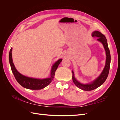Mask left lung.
<instances>
[{
    "mask_svg": "<svg viewBox=\"0 0 120 120\" xmlns=\"http://www.w3.org/2000/svg\"><path fill=\"white\" fill-rule=\"evenodd\" d=\"M92 36L95 38H98V41L102 43V44L103 45L106 53V61L104 70L96 80L93 82L92 83H89V84H82V83L79 82L75 77L74 71H72V81H73L75 85L78 87L79 88L82 90H86V91H88V90L90 91V90H92L97 89L98 87L101 86L105 82L108 76L109 72L111 63L110 52L109 49L108 48L107 41L105 36L98 31L93 32L92 34Z\"/></svg>",
    "mask_w": 120,
    "mask_h": 120,
    "instance_id": "left-lung-1",
    "label": "left lung"
}]
</instances>
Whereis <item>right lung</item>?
I'll use <instances>...</instances> for the list:
<instances>
[{
    "mask_svg": "<svg viewBox=\"0 0 120 120\" xmlns=\"http://www.w3.org/2000/svg\"><path fill=\"white\" fill-rule=\"evenodd\" d=\"M12 49L11 48L9 52V60L13 74L17 82L21 86L28 89L41 90L48 86L52 82L56 69L61 61H62V59H60L53 65L51 70V74H50V77L48 78L45 79H37L28 78L20 74L14 67L12 59Z\"/></svg>",
    "mask_w": 120,
    "mask_h": 120,
    "instance_id": "obj_1",
    "label": "right lung"
}]
</instances>
